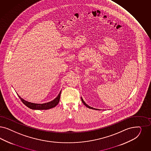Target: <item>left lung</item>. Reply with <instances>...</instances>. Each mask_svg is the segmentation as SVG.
Segmentation results:
<instances>
[{
  "label": "left lung",
  "instance_id": "1",
  "mask_svg": "<svg viewBox=\"0 0 151 151\" xmlns=\"http://www.w3.org/2000/svg\"><path fill=\"white\" fill-rule=\"evenodd\" d=\"M81 100H82V102H83V103L86 107H88V108H90V109H95V110H98L97 109H95V108H93V107H91V106H88V105H87V104L85 103V102L83 101V99L81 98Z\"/></svg>",
  "mask_w": 151,
  "mask_h": 151
}]
</instances>
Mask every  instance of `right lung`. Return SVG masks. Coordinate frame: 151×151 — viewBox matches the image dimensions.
Segmentation results:
<instances>
[{
    "instance_id": "obj_1",
    "label": "right lung",
    "mask_w": 151,
    "mask_h": 151,
    "mask_svg": "<svg viewBox=\"0 0 151 151\" xmlns=\"http://www.w3.org/2000/svg\"><path fill=\"white\" fill-rule=\"evenodd\" d=\"M61 93V91L60 92L58 96L54 100H53L51 101L48 102L46 103H43V104H36V103L28 102L26 100L22 99L21 96H19L18 94L17 95L21 99L22 103L25 105H26L29 108L33 110H47L55 107L57 104H58L60 99Z\"/></svg>"
}]
</instances>
